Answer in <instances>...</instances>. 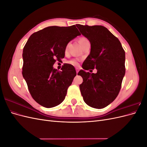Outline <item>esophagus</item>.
Segmentation results:
<instances>
[{
	"mask_svg": "<svg viewBox=\"0 0 147 147\" xmlns=\"http://www.w3.org/2000/svg\"><path fill=\"white\" fill-rule=\"evenodd\" d=\"M78 71H79V69L78 68H76V72H77V74L78 73Z\"/></svg>",
	"mask_w": 147,
	"mask_h": 147,
	"instance_id": "1",
	"label": "esophagus"
}]
</instances>
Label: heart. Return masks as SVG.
Listing matches in <instances>:
<instances>
[{
	"mask_svg": "<svg viewBox=\"0 0 147 147\" xmlns=\"http://www.w3.org/2000/svg\"><path fill=\"white\" fill-rule=\"evenodd\" d=\"M89 42L88 40L85 37H80L78 39V42L80 43V45L81 46L83 45L84 43L86 42ZM67 48H66V50H67ZM70 63L73 64V65H76L77 61H70Z\"/></svg>",
	"mask_w": 147,
	"mask_h": 147,
	"instance_id": "b5f03b06",
	"label": "heart"
}]
</instances>
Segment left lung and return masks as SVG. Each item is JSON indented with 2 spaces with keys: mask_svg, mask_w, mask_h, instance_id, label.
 Masks as SVG:
<instances>
[{
  "mask_svg": "<svg viewBox=\"0 0 147 147\" xmlns=\"http://www.w3.org/2000/svg\"><path fill=\"white\" fill-rule=\"evenodd\" d=\"M80 32L91 43L90 55L78 73L83 78L80 85L85 103L103 109L116 99L125 75V52L118 38L102 26L77 24ZM96 68V74L85 72Z\"/></svg>",
  "mask_w": 147,
  "mask_h": 147,
  "instance_id": "1",
  "label": "left lung"
}]
</instances>
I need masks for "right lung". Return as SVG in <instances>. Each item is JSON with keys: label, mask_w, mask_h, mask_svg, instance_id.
Listing matches in <instances>:
<instances>
[{"label": "right lung", "mask_w": 147, "mask_h": 147, "mask_svg": "<svg viewBox=\"0 0 147 147\" xmlns=\"http://www.w3.org/2000/svg\"><path fill=\"white\" fill-rule=\"evenodd\" d=\"M80 35L76 26H50L30 35L23 51V76L32 98L46 108L64 100L77 75L74 67L65 64L61 71L53 67L56 59L64 58L67 44Z\"/></svg>", "instance_id": "obj_1"}]
</instances>
